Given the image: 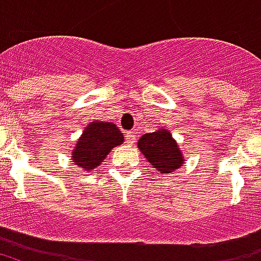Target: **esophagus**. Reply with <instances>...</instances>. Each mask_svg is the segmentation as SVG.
<instances>
[{
  "label": "esophagus",
  "mask_w": 261,
  "mask_h": 261,
  "mask_svg": "<svg viewBox=\"0 0 261 261\" xmlns=\"http://www.w3.org/2000/svg\"><path fill=\"white\" fill-rule=\"evenodd\" d=\"M125 141H127V144H134V141H136L134 133H127V134H125Z\"/></svg>",
  "instance_id": "34e87169"
}]
</instances>
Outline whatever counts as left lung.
<instances>
[{"label": "left lung", "instance_id": "obj_1", "mask_svg": "<svg viewBox=\"0 0 261 261\" xmlns=\"http://www.w3.org/2000/svg\"><path fill=\"white\" fill-rule=\"evenodd\" d=\"M138 148L148 162L161 173H170L180 168L183 155L168 130L147 133L138 140Z\"/></svg>", "mask_w": 261, "mask_h": 261}]
</instances>
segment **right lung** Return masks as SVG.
<instances>
[{"mask_svg": "<svg viewBox=\"0 0 261 261\" xmlns=\"http://www.w3.org/2000/svg\"><path fill=\"white\" fill-rule=\"evenodd\" d=\"M123 133L113 123L93 121L86 127L75 145L72 161L85 170L95 169L112 148L123 142Z\"/></svg>", "mask_w": 261, "mask_h": 261, "instance_id": "1", "label": "right lung"}]
</instances>
